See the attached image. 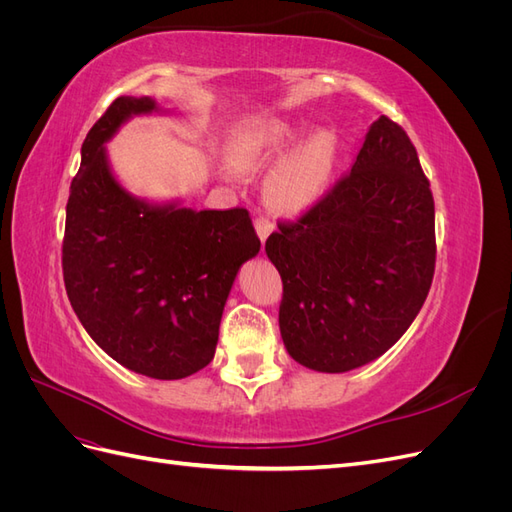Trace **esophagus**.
<instances>
[{"instance_id":"1","label":"esophagus","mask_w":512,"mask_h":512,"mask_svg":"<svg viewBox=\"0 0 512 512\" xmlns=\"http://www.w3.org/2000/svg\"><path fill=\"white\" fill-rule=\"evenodd\" d=\"M254 228H256V232H258V237H260V241L265 243L267 239H269V235L273 232V222L271 220H267V218H256V222H254Z\"/></svg>"}]
</instances>
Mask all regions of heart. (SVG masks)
I'll list each match as a JSON object with an SVG mask.
<instances>
[{
	"label": "heart",
	"mask_w": 512,
	"mask_h": 512,
	"mask_svg": "<svg viewBox=\"0 0 512 512\" xmlns=\"http://www.w3.org/2000/svg\"><path fill=\"white\" fill-rule=\"evenodd\" d=\"M307 126L280 115H252L232 130L226 143L228 164L220 175L232 179L241 173H258L275 161L265 179L269 207L288 218L314 209L327 194L337 160V147L329 132L300 138Z\"/></svg>",
	"instance_id": "heart-1"
}]
</instances>
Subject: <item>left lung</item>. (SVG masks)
I'll use <instances>...</instances> for the list:
<instances>
[{
	"label": "left lung",
	"mask_w": 512,
	"mask_h": 512,
	"mask_svg": "<svg viewBox=\"0 0 512 512\" xmlns=\"http://www.w3.org/2000/svg\"><path fill=\"white\" fill-rule=\"evenodd\" d=\"M429 181L408 134L378 117L350 175L265 243L280 271V333L294 361L344 374L408 331L436 265Z\"/></svg>",
	"instance_id": "left-lung-1"
}]
</instances>
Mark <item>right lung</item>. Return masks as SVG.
I'll return each mask as SVG.
<instances>
[{
	"instance_id": "obj_1",
	"label": "right lung",
	"mask_w": 512,
	"mask_h": 512,
	"mask_svg": "<svg viewBox=\"0 0 512 512\" xmlns=\"http://www.w3.org/2000/svg\"><path fill=\"white\" fill-rule=\"evenodd\" d=\"M173 113L151 96H121L96 121L70 185L61 256L68 299L89 337L156 380L188 378L211 363L232 284L260 252L245 209L141 198L113 173L106 143L121 126Z\"/></svg>"
}]
</instances>
